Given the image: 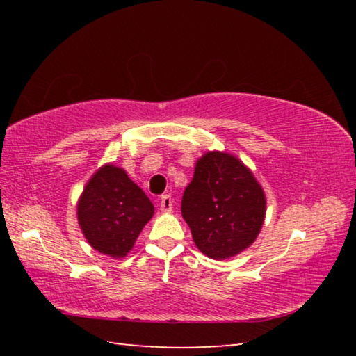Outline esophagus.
<instances>
[{
	"label": "esophagus",
	"instance_id": "1",
	"mask_svg": "<svg viewBox=\"0 0 356 356\" xmlns=\"http://www.w3.org/2000/svg\"><path fill=\"white\" fill-rule=\"evenodd\" d=\"M160 210H161V212H171V210H172V197L170 195L161 196Z\"/></svg>",
	"mask_w": 356,
	"mask_h": 356
}]
</instances>
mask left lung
Returning a JSON list of instances; mask_svg holds the SVG:
<instances>
[{"mask_svg": "<svg viewBox=\"0 0 356 356\" xmlns=\"http://www.w3.org/2000/svg\"><path fill=\"white\" fill-rule=\"evenodd\" d=\"M267 200L254 174L236 155L210 150L197 159L182 197L193 240L210 259H229L254 243Z\"/></svg>", "mask_w": 356, "mask_h": 356, "instance_id": "left-lung-1", "label": "left lung"}]
</instances>
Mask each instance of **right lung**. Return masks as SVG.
<instances>
[{
  "label": "right lung",
  "instance_id": "1",
  "mask_svg": "<svg viewBox=\"0 0 356 356\" xmlns=\"http://www.w3.org/2000/svg\"><path fill=\"white\" fill-rule=\"evenodd\" d=\"M154 210L146 193L125 170L106 163L84 185L76 218L84 238L95 251L122 259L134 248Z\"/></svg>",
  "mask_w": 356,
  "mask_h": 356
}]
</instances>
